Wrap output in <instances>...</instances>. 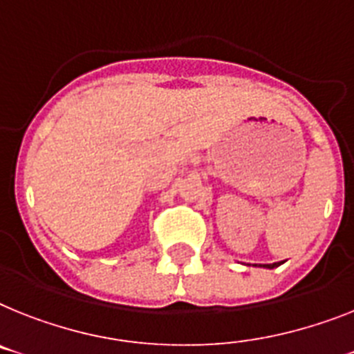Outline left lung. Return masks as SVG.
I'll return each instance as SVG.
<instances>
[{
    "mask_svg": "<svg viewBox=\"0 0 354 354\" xmlns=\"http://www.w3.org/2000/svg\"><path fill=\"white\" fill-rule=\"evenodd\" d=\"M279 266V262H275V264H264V268H270V270H273V268H277Z\"/></svg>",
    "mask_w": 354,
    "mask_h": 354,
    "instance_id": "8db88e82",
    "label": "left lung"
}]
</instances>
